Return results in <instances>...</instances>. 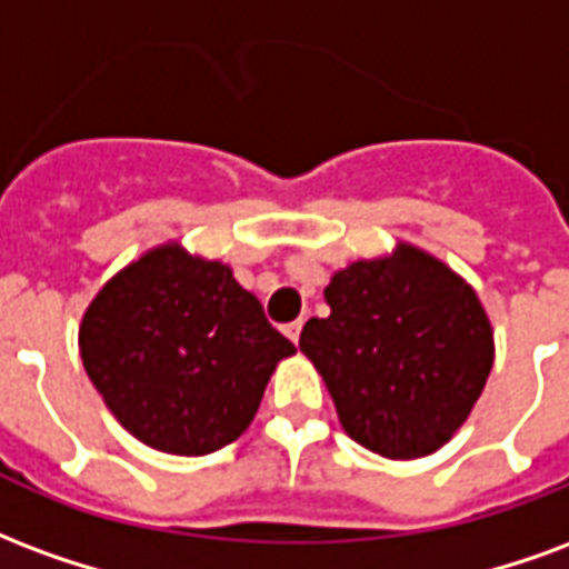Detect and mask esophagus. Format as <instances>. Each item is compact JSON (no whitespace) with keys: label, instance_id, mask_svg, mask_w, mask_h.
Returning <instances> with one entry per match:
<instances>
[{"label":"esophagus","instance_id":"obj_1","mask_svg":"<svg viewBox=\"0 0 569 569\" xmlns=\"http://www.w3.org/2000/svg\"><path fill=\"white\" fill-rule=\"evenodd\" d=\"M300 330H302V321H290V325H284V336H288L293 346L300 342Z\"/></svg>","mask_w":569,"mask_h":569}]
</instances>
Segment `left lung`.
<instances>
[{
	"label": "left lung",
	"mask_w": 569,
	"mask_h": 569,
	"mask_svg": "<svg viewBox=\"0 0 569 569\" xmlns=\"http://www.w3.org/2000/svg\"><path fill=\"white\" fill-rule=\"evenodd\" d=\"M300 351L321 372L348 437L381 458L442 449L470 418L495 367L479 293L439 257L400 242L355 260L325 288Z\"/></svg>",
	"instance_id": "8db88e82"
}]
</instances>
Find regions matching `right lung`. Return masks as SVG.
<instances>
[{"instance_id": "1", "label": "right lung", "mask_w": 569, "mask_h": 569, "mask_svg": "<svg viewBox=\"0 0 569 569\" xmlns=\"http://www.w3.org/2000/svg\"><path fill=\"white\" fill-rule=\"evenodd\" d=\"M78 348L120 427L184 458L242 437L269 376L297 355L233 269L181 242L144 251L99 288Z\"/></svg>"}]
</instances>
